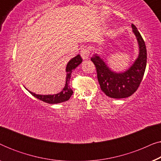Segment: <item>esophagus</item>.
<instances>
[{"instance_id": "1", "label": "esophagus", "mask_w": 161, "mask_h": 161, "mask_svg": "<svg viewBox=\"0 0 161 161\" xmlns=\"http://www.w3.org/2000/svg\"><path fill=\"white\" fill-rule=\"evenodd\" d=\"M90 54V49L89 47H83L80 51V56L83 59H87L89 58Z\"/></svg>"}]
</instances>
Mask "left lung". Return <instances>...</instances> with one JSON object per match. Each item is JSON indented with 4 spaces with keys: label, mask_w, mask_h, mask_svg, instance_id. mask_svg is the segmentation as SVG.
I'll return each mask as SVG.
<instances>
[{
    "label": "left lung",
    "mask_w": 161,
    "mask_h": 161,
    "mask_svg": "<svg viewBox=\"0 0 161 161\" xmlns=\"http://www.w3.org/2000/svg\"><path fill=\"white\" fill-rule=\"evenodd\" d=\"M133 31L136 35L139 46V54L133 64L127 71L116 73L111 71L105 61L95 54L91 60L95 66L100 89L111 98L128 97L138 89L144 75L147 66V48L139 31L132 24Z\"/></svg>",
    "instance_id": "8db88e82"
}]
</instances>
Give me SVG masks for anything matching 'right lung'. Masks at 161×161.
Listing matches in <instances>:
<instances>
[{"label":"right lung","mask_w":161,"mask_h":161,"mask_svg":"<svg viewBox=\"0 0 161 161\" xmlns=\"http://www.w3.org/2000/svg\"><path fill=\"white\" fill-rule=\"evenodd\" d=\"M81 62H82V58H81L80 55H78V56L74 57L73 58H72L68 62L67 67H66L67 78H66L65 86L62 91L59 92L58 94H53V95H50V94H48V95H41V94L33 93V92H30L29 90H28V92L36 98L45 103H49V104H56V103H60L67 101L70 98V97L72 96V93H73V91H72L69 85L70 78H71V74L73 69H75L79 64H80Z\"/></svg>","instance_id":"add662e5"}]
</instances>
